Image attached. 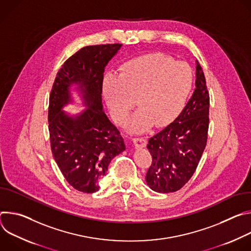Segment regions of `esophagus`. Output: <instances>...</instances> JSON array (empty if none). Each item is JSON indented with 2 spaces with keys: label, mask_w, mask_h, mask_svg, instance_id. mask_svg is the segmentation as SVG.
<instances>
[{
  "label": "esophagus",
  "mask_w": 251,
  "mask_h": 251,
  "mask_svg": "<svg viewBox=\"0 0 251 251\" xmlns=\"http://www.w3.org/2000/svg\"><path fill=\"white\" fill-rule=\"evenodd\" d=\"M133 144L135 148H144L146 146V140L144 138H134Z\"/></svg>",
  "instance_id": "esophagus-1"
}]
</instances>
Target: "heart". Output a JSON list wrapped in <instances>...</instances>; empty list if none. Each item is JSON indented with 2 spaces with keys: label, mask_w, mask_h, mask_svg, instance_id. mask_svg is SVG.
I'll list each match as a JSON object with an SVG mask.
<instances>
[{
  "label": "heart",
  "mask_w": 251,
  "mask_h": 251,
  "mask_svg": "<svg viewBox=\"0 0 251 251\" xmlns=\"http://www.w3.org/2000/svg\"><path fill=\"white\" fill-rule=\"evenodd\" d=\"M192 85V73L186 64L152 53L127 61L119 75H107L103 96L118 123L126 120L137 99L141 108L128 122V128L142 133L154 123L165 126L180 114Z\"/></svg>",
  "instance_id": "heart-1"
}]
</instances>
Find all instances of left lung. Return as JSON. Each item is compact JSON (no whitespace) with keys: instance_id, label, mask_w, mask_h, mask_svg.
Returning a JSON list of instances; mask_svg holds the SVG:
<instances>
[{"instance_id":"left-lung-1","label":"left lung","mask_w":251,"mask_h":251,"mask_svg":"<svg viewBox=\"0 0 251 251\" xmlns=\"http://www.w3.org/2000/svg\"><path fill=\"white\" fill-rule=\"evenodd\" d=\"M196 89L173 123L149 139L152 164L146 182L157 193H174L189 182L206 145L209 94L205 77L196 61Z\"/></svg>"}]
</instances>
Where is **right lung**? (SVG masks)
Instances as JSON below:
<instances>
[{
	"label": "right lung",
	"mask_w": 251,
	"mask_h": 251,
	"mask_svg": "<svg viewBox=\"0 0 251 251\" xmlns=\"http://www.w3.org/2000/svg\"><path fill=\"white\" fill-rule=\"evenodd\" d=\"M122 45L84 47L70 56L56 75L50 95L49 130L53 158L65 180L75 190H99L111 160L125 151L118 129L103 110L102 83L106 65ZM76 94L86 109L77 115L63 110Z\"/></svg>",
	"instance_id": "right-lung-1"
}]
</instances>
